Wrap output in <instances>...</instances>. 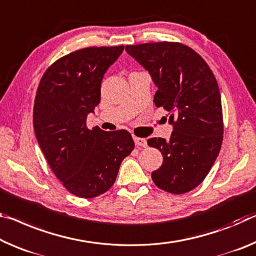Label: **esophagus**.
I'll list each match as a JSON object with an SVG mask.
<instances>
[{"label": "esophagus", "mask_w": 256, "mask_h": 256, "mask_svg": "<svg viewBox=\"0 0 256 256\" xmlns=\"http://www.w3.org/2000/svg\"><path fill=\"white\" fill-rule=\"evenodd\" d=\"M133 139H134V144H136V147H144V148L147 147V140L144 139V138L134 136Z\"/></svg>", "instance_id": "34e87169"}]
</instances>
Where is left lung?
I'll return each instance as SVG.
<instances>
[{"label":"left lung","mask_w":256,"mask_h":256,"mask_svg":"<svg viewBox=\"0 0 256 256\" xmlns=\"http://www.w3.org/2000/svg\"><path fill=\"white\" fill-rule=\"evenodd\" d=\"M125 50L152 76L157 88L154 102L168 112L173 126L168 140L147 141L163 155L152 179L168 192H188L205 179L221 149L222 104L216 77L197 52L181 43H144Z\"/></svg>","instance_id":"obj_1"}]
</instances>
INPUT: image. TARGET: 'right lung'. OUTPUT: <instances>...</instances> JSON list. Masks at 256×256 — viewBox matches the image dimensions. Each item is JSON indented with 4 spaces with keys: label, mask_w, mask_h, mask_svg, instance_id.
Instances as JSON below:
<instances>
[{
    "label": "right lung",
    "mask_w": 256,
    "mask_h": 256,
    "mask_svg": "<svg viewBox=\"0 0 256 256\" xmlns=\"http://www.w3.org/2000/svg\"><path fill=\"white\" fill-rule=\"evenodd\" d=\"M124 50L85 48L56 60L40 78L34 102V131L56 176L80 198L106 192L122 160L134 149L126 130H88L86 118L100 102L104 72Z\"/></svg>",
    "instance_id": "1"
}]
</instances>
